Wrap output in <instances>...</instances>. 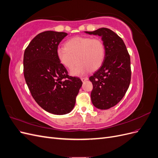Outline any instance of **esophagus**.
<instances>
[{"label":"esophagus","mask_w":158,"mask_h":158,"mask_svg":"<svg viewBox=\"0 0 158 158\" xmlns=\"http://www.w3.org/2000/svg\"><path fill=\"white\" fill-rule=\"evenodd\" d=\"M88 80V77H84V78H81V80L82 81V82H84V81H86Z\"/></svg>","instance_id":"34e87169"}]
</instances>
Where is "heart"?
<instances>
[{"instance_id": "obj_1", "label": "heart", "mask_w": 158, "mask_h": 158, "mask_svg": "<svg viewBox=\"0 0 158 158\" xmlns=\"http://www.w3.org/2000/svg\"><path fill=\"white\" fill-rule=\"evenodd\" d=\"M106 49L99 38L74 37L66 42L65 47H59L56 55L60 63L71 70L73 76H82L90 70H97L103 63Z\"/></svg>"}]
</instances>
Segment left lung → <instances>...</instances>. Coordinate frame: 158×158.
<instances>
[{"instance_id": "8db88e82", "label": "left lung", "mask_w": 158, "mask_h": 158, "mask_svg": "<svg viewBox=\"0 0 158 158\" xmlns=\"http://www.w3.org/2000/svg\"><path fill=\"white\" fill-rule=\"evenodd\" d=\"M85 32L101 36L105 46L103 63L89 79L93 84L91 92L93 105L99 109H108L121 101L130 85V55L123 40L110 29L102 27Z\"/></svg>"}]
</instances>
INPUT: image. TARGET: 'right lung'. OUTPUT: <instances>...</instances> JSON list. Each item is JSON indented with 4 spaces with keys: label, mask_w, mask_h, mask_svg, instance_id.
<instances>
[{
    "label": "right lung",
    "mask_w": 158,
    "mask_h": 158,
    "mask_svg": "<svg viewBox=\"0 0 158 158\" xmlns=\"http://www.w3.org/2000/svg\"><path fill=\"white\" fill-rule=\"evenodd\" d=\"M68 34L46 31L31 41L23 55V75L33 99L46 111L65 114L73 109L82 82L68 75L57 57L60 42Z\"/></svg>",
    "instance_id": "1"
}]
</instances>
